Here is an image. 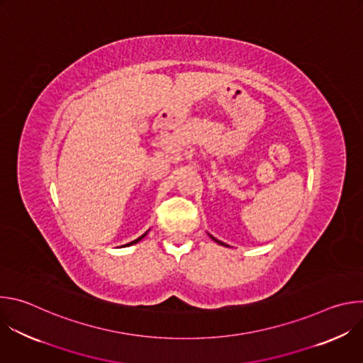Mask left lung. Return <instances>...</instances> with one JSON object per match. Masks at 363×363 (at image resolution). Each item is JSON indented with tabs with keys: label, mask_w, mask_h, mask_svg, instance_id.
<instances>
[{
	"label": "left lung",
	"mask_w": 363,
	"mask_h": 363,
	"mask_svg": "<svg viewBox=\"0 0 363 363\" xmlns=\"http://www.w3.org/2000/svg\"><path fill=\"white\" fill-rule=\"evenodd\" d=\"M211 238H213V240H216V238H214V237H213V235H211ZM216 241H217V242H218V244H221V245H225V244H224V242H221V241H218V240H216Z\"/></svg>",
	"instance_id": "obj_1"
}]
</instances>
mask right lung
Returning <instances> with one entry per match:
<instances>
[{"mask_svg": "<svg viewBox=\"0 0 363 363\" xmlns=\"http://www.w3.org/2000/svg\"><path fill=\"white\" fill-rule=\"evenodd\" d=\"M145 235H146V233H145V234H143V235H140V237H139V238H136V240H135V241H132V242H129V244H126V245H132V244H135V242H138V241H140V240H142V238H143V237H145Z\"/></svg>", "mask_w": 363, "mask_h": 363, "instance_id": "right-lung-1", "label": "right lung"}]
</instances>
